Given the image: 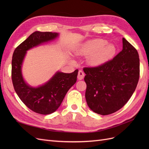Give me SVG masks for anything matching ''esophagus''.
Masks as SVG:
<instances>
[{
  "label": "esophagus",
  "mask_w": 149,
  "mask_h": 149,
  "mask_svg": "<svg viewBox=\"0 0 149 149\" xmlns=\"http://www.w3.org/2000/svg\"><path fill=\"white\" fill-rule=\"evenodd\" d=\"M84 72L81 70H79L78 71V79L79 80H81L84 78Z\"/></svg>",
  "instance_id": "obj_1"
}]
</instances>
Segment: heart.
<instances>
[{"instance_id": "b5f03b06", "label": "heart", "mask_w": 149, "mask_h": 149, "mask_svg": "<svg viewBox=\"0 0 149 149\" xmlns=\"http://www.w3.org/2000/svg\"><path fill=\"white\" fill-rule=\"evenodd\" d=\"M116 53L114 45L107 43L103 39L90 40L80 45L74 53L77 56H88V63L91 66L100 65L111 59Z\"/></svg>"}]
</instances>
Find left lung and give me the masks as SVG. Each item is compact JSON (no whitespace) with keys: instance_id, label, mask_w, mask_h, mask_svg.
<instances>
[{"instance_id":"1","label":"left lung","mask_w":149,"mask_h":149,"mask_svg":"<svg viewBox=\"0 0 149 149\" xmlns=\"http://www.w3.org/2000/svg\"><path fill=\"white\" fill-rule=\"evenodd\" d=\"M83 71L88 106L98 114H111L121 109L136 90L140 75L139 54L123 38V50L113 59Z\"/></svg>"}]
</instances>
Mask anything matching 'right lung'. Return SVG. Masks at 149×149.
Masks as SVG:
<instances>
[{
	"instance_id": "1",
	"label": "right lung",
	"mask_w": 149,
	"mask_h": 149,
	"mask_svg": "<svg viewBox=\"0 0 149 149\" xmlns=\"http://www.w3.org/2000/svg\"><path fill=\"white\" fill-rule=\"evenodd\" d=\"M59 33L35 31L14 50L12 60V79L18 96L30 109L40 114H49L61 105L67 92L77 80L78 70L71 73L57 71L47 83L38 87L30 86L22 73L26 51L56 38Z\"/></svg>"
}]
</instances>
